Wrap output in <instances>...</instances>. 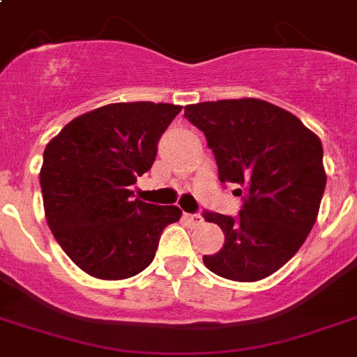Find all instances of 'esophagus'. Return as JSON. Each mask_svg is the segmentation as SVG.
I'll list each match as a JSON object with an SVG mask.
<instances>
[{"label": "esophagus", "instance_id": "34e87169", "mask_svg": "<svg viewBox=\"0 0 357 357\" xmlns=\"http://www.w3.org/2000/svg\"><path fill=\"white\" fill-rule=\"evenodd\" d=\"M185 219L191 226H200L202 225V217L199 213H185Z\"/></svg>", "mask_w": 357, "mask_h": 357}]
</instances>
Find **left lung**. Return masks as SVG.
Segmentation results:
<instances>
[{"label": "left lung", "mask_w": 357, "mask_h": 357, "mask_svg": "<svg viewBox=\"0 0 357 357\" xmlns=\"http://www.w3.org/2000/svg\"><path fill=\"white\" fill-rule=\"evenodd\" d=\"M184 116L204 132L220 182L241 185L237 217L210 213L225 244L204 255L225 279L252 282L287 264L314 228L326 185L321 140L301 120L257 98L185 105Z\"/></svg>", "instance_id": "8db88e82"}]
</instances>
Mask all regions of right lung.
<instances>
[{
	"label": "right lung",
	"mask_w": 357,
	"mask_h": 357,
	"mask_svg": "<svg viewBox=\"0 0 357 357\" xmlns=\"http://www.w3.org/2000/svg\"><path fill=\"white\" fill-rule=\"evenodd\" d=\"M181 105L131 102L82 114L43 151L40 172L47 225L70 261L93 278L119 281L146 270L176 206L135 199L158 140Z\"/></svg>",
	"instance_id": "right-lung-1"
}]
</instances>
